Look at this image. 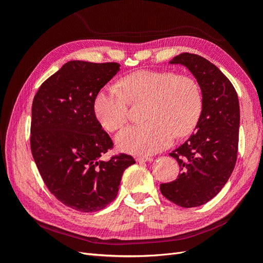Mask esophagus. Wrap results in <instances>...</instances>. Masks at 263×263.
Segmentation results:
<instances>
[{"label":"esophagus","instance_id":"obj_1","mask_svg":"<svg viewBox=\"0 0 263 263\" xmlns=\"http://www.w3.org/2000/svg\"><path fill=\"white\" fill-rule=\"evenodd\" d=\"M151 160H153V158L146 157V156H138L136 158V161L137 162H146V161H151Z\"/></svg>","mask_w":263,"mask_h":263}]
</instances>
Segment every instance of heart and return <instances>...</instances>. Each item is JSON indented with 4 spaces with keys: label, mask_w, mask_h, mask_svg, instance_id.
Wrapping results in <instances>:
<instances>
[{
    "label": "heart",
    "mask_w": 263,
    "mask_h": 263,
    "mask_svg": "<svg viewBox=\"0 0 263 263\" xmlns=\"http://www.w3.org/2000/svg\"><path fill=\"white\" fill-rule=\"evenodd\" d=\"M119 86L108 84L94 101L100 124L109 132L128 122L130 103L146 102V123L118 134L117 145L136 155H151L168 146L173 136L194 129L202 112V93L194 78L173 71L139 70L124 77Z\"/></svg>",
    "instance_id": "heart-1"
}]
</instances>
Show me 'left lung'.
Returning a JSON list of instances; mask_svg holds the SVG:
<instances>
[{"label": "left lung", "mask_w": 263, "mask_h": 263, "mask_svg": "<svg viewBox=\"0 0 263 263\" xmlns=\"http://www.w3.org/2000/svg\"><path fill=\"white\" fill-rule=\"evenodd\" d=\"M170 63L185 66L202 90V113L195 132L170 154L180 165L178 178L162 183L164 197L181 208L208 203L232 174L239 140V101L234 85L201 55L183 52Z\"/></svg>", "instance_id": "1"}]
</instances>
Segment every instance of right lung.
I'll return each instance as SVG.
<instances>
[{
	"mask_svg": "<svg viewBox=\"0 0 263 263\" xmlns=\"http://www.w3.org/2000/svg\"><path fill=\"white\" fill-rule=\"evenodd\" d=\"M118 71L116 62L69 61L33 101L30 149L38 171L51 194L79 212H98L113 202L123 172L135 163L125 154L101 159L114 144L95 116L94 101Z\"/></svg>",
	"mask_w": 263,
	"mask_h": 263,
	"instance_id": "obj_1",
	"label": "right lung"
}]
</instances>
